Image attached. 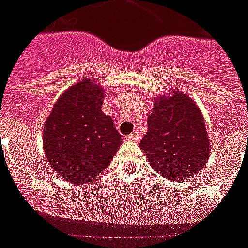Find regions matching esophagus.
I'll use <instances>...</instances> for the list:
<instances>
[{
	"mask_svg": "<svg viewBox=\"0 0 248 248\" xmlns=\"http://www.w3.org/2000/svg\"><path fill=\"white\" fill-rule=\"evenodd\" d=\"M126 139H128V140H132V142H137V140H139L138 132H133L132 134H129V136L126 137Z\"/></svg>",
	"mask_w": 248,
	"mask_h": 248,
	"instance_id": "esophagus-1",
	"label": "esophagus"
}]
</instances>
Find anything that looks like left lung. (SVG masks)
<instances>
[{
	"mask_svg": "<svg viewBox=\"0 0 248 248\" xmlns=\"http://www.w3.org/2000/svg\"><path fill=\"white\" fill-rule=\"evenodd\" d=\"M169 93V91H167ZM148 132L139 147L157 173L169 180L193 177L210 156L205 120L199 106L185 92H166L155 99Z\"/></svg>",
	"mask_w": 248,
	"mask_h": 248,
	"instance_id": "left-lung-1",
	"label": "left lung"
}]
</instances>
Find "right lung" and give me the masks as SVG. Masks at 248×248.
Segmentation results:
<instances>
[{
  "label": "right lung",
  "instance_id": "add662e5",
  "mask_svg": "<svg viewBox=\"0 0 248 248\" xmlns=\"http://www.w3.org/2000/svg\"><path fill=\"white\" fill-rule=\"evenodd\" d=\"M104 99V87L93 79H81L59 96L43 125L46 161L67 183H90L120 148L122 137L111 116L101 110Z\"/></svg>",
  "mask_w": 248,
  "mask_h": 248
}]
</instances>
